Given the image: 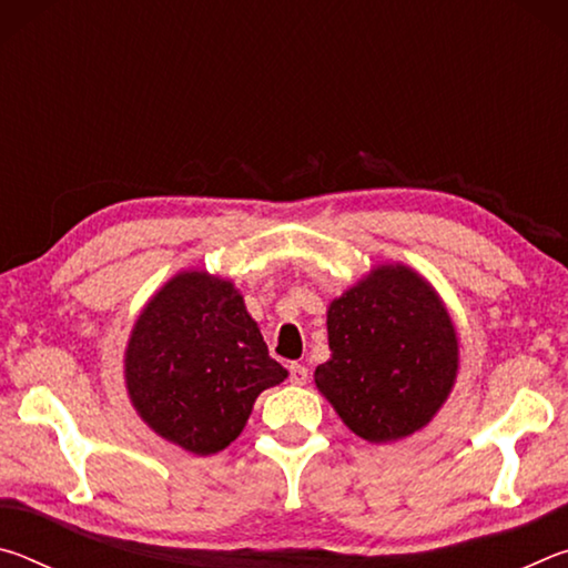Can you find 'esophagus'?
Instances as JSON below:
<instances>
[{
    "label": "esophagus",
    "mask_w": 568,
    "mask_h": 568,
    "mask_svg": "<svg viewBox=\"0 0 568 568\" xmlns=\"http://www.w3.org/2000/svg\"><path fill=\"white\" fill-rule=\"evenodd\" d=\"M291 383L293 386H305L307 383V368L301 363H293L291 365Z\"/></svg>",
    "instance_id": "1"
}]
</instances>
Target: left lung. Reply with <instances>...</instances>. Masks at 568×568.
I'll use <instances>...</instances> for the list:
<instances>
[{"label":"left lung","instance_id":"1","mask_svg":"<svg viewBox=\"0 0 568 568\" xmlns=\"http://www.w3.org/2000/svg\"><path fill=\"white\" fill-rule=\"evenodd\" d=\"M331 361L315 386L355 436L386 444L436 416L458 373L444 301L406 265H378L328 307Z\"/></svg>","mask_w":568,"mask_h":568}]
</instances>
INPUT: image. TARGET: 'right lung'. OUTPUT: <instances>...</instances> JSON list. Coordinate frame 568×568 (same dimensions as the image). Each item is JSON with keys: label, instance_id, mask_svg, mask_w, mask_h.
<instances>
[{"label": "right lung", "instance_id": "add662e5", "mask_svg": "<svg viewBox=\"0 0 568 568\" xmlns=\"http://www.w3.org/2000/svg\"><path fill=\"white\" fill-rule=\"evenodd\" d=\"M285 378L243 295L205 271L178 273L162 285L124 351L134 410L158 436L197 456L233 444L255 398Z\"/></svg>", "mask_w": 568, "mask_h": 568}]
</instances>
